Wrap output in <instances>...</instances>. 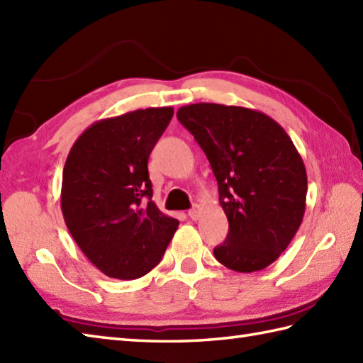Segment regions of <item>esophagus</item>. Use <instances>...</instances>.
Listing matches in <instances>:
<instances>
[{
  "instance_id": "esophagus-1",
  "label": "esophagus",
  "mask_w": 363,
  "mask_h": 363,
  "mask_svg": "<svg viewBox=\"0 0 363 363\" xmlns=\"http://www.w3.org/2000/svg\"><path fill=\"white\" fill-rule=\"evenodd\" d=\"M189 217H190L191 220H198V217H199V206H198V204H195V206L191 207V209L189 211Z\"/></svg>"
}]
</instances>
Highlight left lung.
I'll return each mask as SVG.
<instances>
[{
	"label": "left lung",
	"mask_w": 363,
	"mask_h": 363,
	"mask_svg": "<svg viewBox=\"0 0 363 363\" xmlns=\"http://www.w3.org/2000/svg\"><path fill=\"white\" fill-rule=\"evenodd\" d=\"M176 115L209 159L229 221L215 259L238 273L267 268L290 245L306 211L307 173L291 138L248 107L196 103Z\"/></svg>",
	"instance_id": "1"
}]
</instances>
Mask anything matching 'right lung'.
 Returning <instances> with one entry per match:
<instances>
[{
    "label": "right lung",
    "instance_id": "add662e5",
    "mask_svg": "<svg viewBox=\"0 0 363 363\" xmlns=\"http://www.w3.org/2000/svg\"><path fill=\"white\" fill-rule=\"evenodd\" d=\"M173 107H148L95 121L72 146L60 209L81 251L99 272L137 279L156 267L179 221L152 201L150 154Z\"/></svg>",
    "mask_w": 363,
    "mask_h": 363
}]
</instances>
